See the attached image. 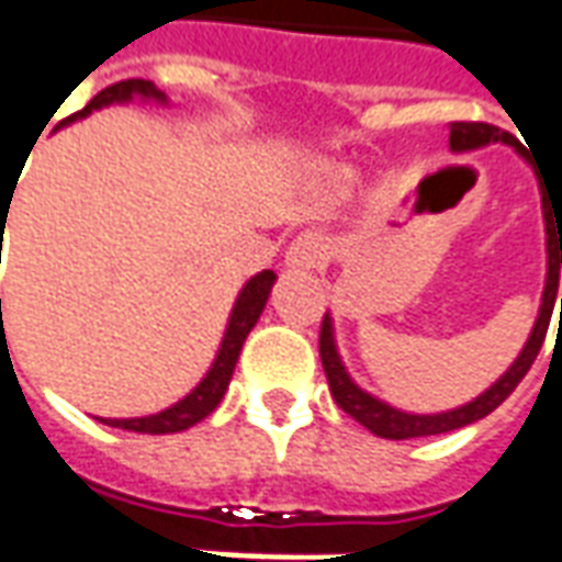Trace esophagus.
<instances>
[{
    "instance_id": "1",
    "label": "esophagus",
    "mask_w": 562,
    "mask_h": 562,
    "mask_svg": "<svg viewBox=\"0 0 562 562\" xmlns=\"http://www.w3.org/2000/svg\"><path fill=\"white\" fill-rule=\"evenodd\" d=\"M322 258H325V244L316 234H301L289 246V265H297V268H316Z\"/></svg>"
}]
</instances>
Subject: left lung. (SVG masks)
Wrapping results in <instances>:
<instances>
[{
  "instance_id": "8db88e82",
  "label": "left lung",
  "mask_w": 562,
  "mask_h": 562,
  "mask_svg": "<svg viewBox=\"0 0 562 562\" xmlns=\"http://www.w3.org/2000/svg\"><path fill=\"white\" fill-rule=\"evenodd\" d=\"M503 140L508 147H515L530 161L527 149L520 147L518 140L512 138L508 132L503 128L491 126V123H451V149H479L487 147V144H496ZM539 177V173H536ZM542 186V180H539ZM562 207V204H560ZM542 213H544V232H548V280H544V292H542V306H539V318L532 325V334L527 346L520 349V355L515 358V364L508 367L503 376L496 379L491 389L479 394L475 401L460 406V409H451V413H436V415H413V413H401L394 409L389 403L376 401L373 394H367L355 385L346 367H342L340 355H337V346H334V328H330V316L322 318V334H318V355H322V367H325V376H328L330 394L334 401L340 406L342 413H349L355 422H361L370 430V434L382 436V439H413V436H436V434H448V430H458V427H467V424L479 422L484 415H491L506 401L512 391L518 389V382L527 376V370L536 361V355L542 349L544 334H548V325H551V313H554V301H557V285H560V265H562V216L557 204H544V192H542ZM562 304V297H560ZM562 325V316H560Z\"/></svg>"
}]
</instances>
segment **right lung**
Instances as JSON below:
<instances>
[{"mask_svg": "<svg viewBox=\"0 0 562 562\" xmlns=\"http://www.w3.org/2000/svg\"><path fill=\"white\" fill-rule=\"evenodd\" d=\"M132 95L153 99V102H165V92L156 90L149 80H120V83H111L108 90L99 92L83 111L66 116L63 126L71 123V120L87 116L90 111H95V108H104V104L128 102ZM273 280H277L273 270H261V273H256L252 280L246 282L244 292L237 294V304H234L232 318H228V328H225V340H222L220 346V355H216L210 373L198 382V389L192 391V394H186L180 403H173V406H168V409H161V413L156 415H147V418H102V422L111 424V427H123V430H135V434H177V430H186V427H192V424H198L201 418H207V415L220 406L222 397H225V389H228V382H232L234 364H237V358H240V349H244L249 330L256 328L258 316H261V310L268 304Z\"/></svg>", "mask_w": 562, "mask_h": 562, "instance_id": "right-lung-1", "label": "right lung"}]
</instances>
